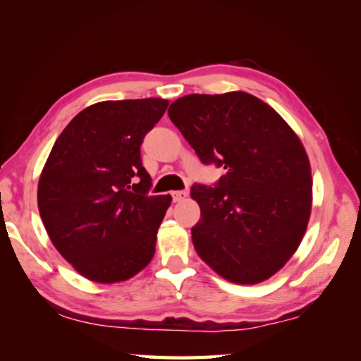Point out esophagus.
<instances>
[{"label": "esophagus", "instance_id": "obj_1", "mask_svg": "<svg viewBox=\"0 0 361 361\" xmlns=\"http://www.w3.org/2000/svg\"><path fill=\"white\" fill-rule=\"evenodd\" d=\"M171 197H173V201H182V200H185L187 197H188V192L187 190H179V192H173L171 193Z\"/></svg>", "mask_w": 361, "mask_h": 361}]
</instances>
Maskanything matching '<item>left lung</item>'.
<instances>
[{
  "mask_svg": "<svg viewBox=\"0 0 361 361\" xmlns=\"http://www.w3.org/2000/svg\"><path fill=\"white\" fill-rule=\"evenodd\" d=\"M168 116L201 163L225 169L214 187H192L197 254L230 282L268 279L298 249L311 216V166L298 136L244 92L187 94Z\"/></svg>",
  "mask_w": 361,
  "mask_h": 361,
  "instance_id": "8db88e82",
  "label": "left lung"
}]
</instances>
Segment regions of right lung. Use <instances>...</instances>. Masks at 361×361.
Here are the masks:
<instances>
[{"mask_svg":"<svg viewBox=\"0 0 361 361\" xmlns=\"http://www.w3.org/2000/svg\"><path fill=\"white\" fill-rule=\"evenodd\" d=\"M161 98L103 101L56 139L37 184V207L55 249L87 279L126 281L155 254L169 195L152 197L141 144L166 111Z\"/></svg>","mask_w":361,"mask_h":361,"instance_id":"add662e5","label":"right lung"}]
</instances>
